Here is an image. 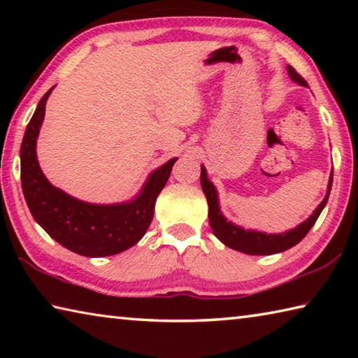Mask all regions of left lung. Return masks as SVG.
I'll list each match as a JSON object with an SVG mask.
<instances>
[{
	"mask_svg": "<svg viewBox=\"0 0 358 358\" xmlns=\"http://www.w3.org/2000/svg\"><path fill=\"white\" fill-rule=\"evenodd\" d=\"M289 77L292 78L295 83H299L300 87H306L308 83L303 77H300L299 72H296L292 66H287ZM333 183V173H330L329 178V186H327V194L324 201L317 205V208L313 211V215L308 217V220L303 221L299 226L294 229H289L286 232L281 234H266L260 232V230H252V229H245L232 221H227V217L222 215L221 207H220V196H217V191L215 185L208 180V173L205 166H201V185L202 191L207 197L208 202V222L210 227L216 235V238L229 246L230 250L250 254V256H270V254L282 252L289 250V248L295 246L296 243L306 237V234L310 232L314 222L317 221L319 215L322 213L324 207L327 205L330 196Z\"/></svg>",
	"mask_w": 358,
	"mask_h": 358,
	"instance_id": "1",
	"label": "left lung"
}]
</instances>
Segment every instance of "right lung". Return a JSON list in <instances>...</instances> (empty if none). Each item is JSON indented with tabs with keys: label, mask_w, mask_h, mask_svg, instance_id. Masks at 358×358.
Here are the masks:
<instances>
[{
	"label": "right lung",
	"mask_w": 358,
	"mask_h": 358,
	"mask_svg": "<svg viewBox=\"0 0 358 358\" xmlns=\"http://www.w3.org/2000/svg\"><path fill=\"white\" fill-rule=\"evenodd\" d=\"M53 88L39 101L20 147L22 189L28 208L53 240L80 256L106 257L129 250L150 227L156 199L171 177L177 157L151 172L137 196L128 202L92 203L69 196L47 180L36 155L45 104Z\"/></svg>",
	"instance_id": "1"
}]
</instances>
